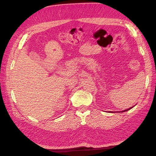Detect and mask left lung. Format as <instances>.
I'll use <instances>...</instances> for the list:
<instances>
[{
  "label": "left lung",
  "instance_id": "1",
  "mask_svg": "<svg viewBox=\"0 0 156 156\" xmlns=\"http://www.w3.org/2000/svg\"><path fill=\"white\" fill-rule=\"evenodd\" d=\"M133 107H131V108H129V109H126V110H125V111H122V112H126V111H128V110H129V109H131V108H133Z\"/></svg>",
  "mask_w": 156,
  "mask_h": 156
}]
</instances>
